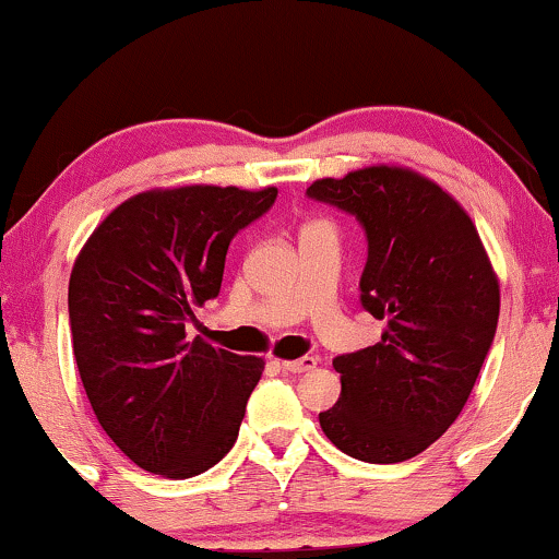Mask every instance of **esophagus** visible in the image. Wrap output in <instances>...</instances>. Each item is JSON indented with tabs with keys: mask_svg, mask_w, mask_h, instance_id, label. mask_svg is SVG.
Instances as JSON below:
<instances>
[{
	"mask_svg": "<svg viewBox=\"0 0 559 559\" xmlns=\"http://www.w3.org/2000/svg\"><path fill=\"white\" fill-rule=\"evenodd\" d=\"M318 365V357H299V360H292V362H284V370L292 376H301V373H310L312 368Z\"/></svg>",
	"mask_w": 559,
	"mask_h": 559,
	"instance_id": "esophagus-1",
	"label": "esophagus"
}]
</instances>
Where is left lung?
<instances>
[{
    "label": "left lung",
    "mask_w": 559,
    "mask_h": 559,
    "mask_svg": "<svg viewBox=\"0 0 559 559\" xmlns=\"http://www.w3.org/2000/svg\"><path fill=\"white\" fill-rule=\"evenodd\" d=\"M307 197L362 226L360 305L386 325L378 344L333 357L342 396L320 428L349 457L402 463L463 413L497 333V275L465 210L418 173L376 165Z\"/></svg>",
    "instance_id": "8db88e82"
}]
</instances>
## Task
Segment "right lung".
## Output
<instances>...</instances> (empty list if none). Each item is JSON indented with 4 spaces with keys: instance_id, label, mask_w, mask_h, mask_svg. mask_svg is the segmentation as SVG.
<instances>
[{
    "instance_id": "right-lung-1",
    "label": "right lung",
    "mask_w": 559,
    "mask_h": 559,
    "mask_svg": "<svg viewBox=\"0 0 559 559\" xmlns=\"http://www.w3.org/2000/svg\"><path fill=\"white\" fill-rule=\"evenodd\" d=\"M278 189L183 186L112 210L70 273L73 355L88 402L128 460L191 478L234 447L260 357L189 338L194 307L221 294L228 243Z\"/></svg>"
}]
</instances>
